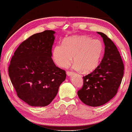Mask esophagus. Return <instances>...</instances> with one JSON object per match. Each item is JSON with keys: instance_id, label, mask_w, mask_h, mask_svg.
I'll list each match as a JSON object with an SVG mask.
<instances>
[{"instance_id": "1", "label": "esophagus", "mask_w": 132, "mask_h": 132, "mask_svg": "<svg viewBox=\"0 0 132 132\" xmlns=\"http://www.w3.org/2000/svg\"><path fill=\"white\" fill-rule=\"evenodd\" d=\"M66 74L68 76H70V75H72L73 74V72H69V71H68V72H66Z\"/></svg>"}]
</instances>
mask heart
<instances>
[{"label":"heart","instance_id":"1","mask_svg":"<svg viewBox=\"0 0 132 132\" xmlns=\"http://www.w3.org/2000/svg\"><path fill=\"white\" fill-rule=\"evenodd\" d=\"M104 51L102 42L98 39L81 35L67 37L62 45L54 47V61L61 68H67L74 60L76 70L90 72L99 65Z\"/></svg>","mask_w":132,"mask_h":132}]
</instances>
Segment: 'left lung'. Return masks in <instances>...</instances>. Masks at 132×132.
<instances>
[{"label":"left lung","instance_id":"1","mask_svg":"<svg viewBox=\"0 0 132 132\" xmlns=\"http://www.w3.org/2000/svg\"><path fill=\"white\" fill-rule=\"evenodd\" d=\"M97 33L105 46L103 57L93 72L83 77L82 88L77 92L81 101L92 107L103 105L116 95L124 74V65L116 45L103 33Z\"/></svg>","mask_w":132,"mask_h":132}]
</instances>
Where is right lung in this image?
<instances>
[{"mask_svg": "<svg viewBox=\"0 0 132 132\" xmlns=\"http://www.w3.org/2000/svg\"><path fill=\"white\" fill-rule=\"evenodd\" d=\"M55 31L45 30L29 37L14 52L9 75L17 95L32 106H47L65 80L64 70L52 59Z\"/></svg>", "mask_w": 132, "mask_h": 132, "instance_id": "1", "label": "right lung"}]
</instances>
